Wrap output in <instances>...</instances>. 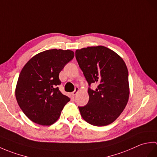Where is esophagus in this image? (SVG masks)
<instances>
[{"mask_svg": "<svg viewBox=\"0 0 157 157\" xmlns=\"http://www.w3.org/2000/svg\"><path fill=\"white\" fill-rule=\"evenodd\" d=\"M78 92H79V88L78 87H76L75 88V90L73 91V92H71V95L72 96H75L77 94H78Z\"/></svg>", "mask_w": 157, "mask_h": 157, "instance_id": "obj_1", "label": "esophagus"}]
</instances>
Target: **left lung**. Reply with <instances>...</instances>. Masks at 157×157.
<instances>
[{"instance_id": "left-lung-1", "label": "left lung", "mask_w": 157, "mask_h": 157, "mask_svg": "<svg viewBox=\"0 0 157 157\" xmlns=\"http://www.w3.org/2000/svg\"><path fill=\"white\" fill-rule=\"evenodd\" d=\"M75 57L89 86L98 85L95 90L89 88V101L79 106L86 122L95 126L111 124L125 108L129 96L128 71L123 59L103 46L78 49Z\"/></svg>"}]
</instances>
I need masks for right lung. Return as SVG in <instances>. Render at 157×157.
Segmentation results:
<instances>
[{"instance_id":"right-lung-1","label":"right lung","mask_w":157,"mask_h":157,"mask_svg":"<svg viewBox=\"0 0 157 157\" xmlns=\"http://www.w3.org/2000/svg\"><path fill=\"white\" fill-rule=\"evenodd\" d=\"M74 57L70 50L51 49L33 56L20 73L15 96L24 114L37 124L51 125L70 98L59 91V73Z\"/></svg>"}]
</instances>
